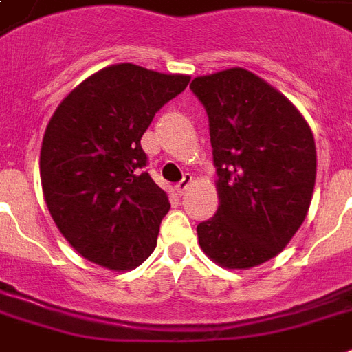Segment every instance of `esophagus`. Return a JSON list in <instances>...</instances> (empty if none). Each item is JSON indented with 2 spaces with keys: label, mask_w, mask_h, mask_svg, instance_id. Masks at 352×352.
Masks as SVG:
<instances>
[{
  "label": "esophagus",
  "mask_w": 352,
  "mask_h": 352,
  "mask_svg": "<svg viewBox=\"0 0 352 352\" xmlns=\"http://www.w3.org/2000/svg\"><path fill=\"white\" fill-rule=\"evenodd\" d=\"M192 182H193L192 175H188V173H186V175H184V179H182V181L179 182V184H177V186H175V192L179 193V195H182V193L186 192L188 188L192 186Z\"/></svg>",
  "instance_id": "esophagus-1"
}]
</instances>
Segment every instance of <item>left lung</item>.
<instances>
[{
	"instance_id": "1",
	"label": "left lung",
	"mask_w": 352,
	"mask_h": 352,
	"mask_svg": "<svg viewBox=\"0 0 352 352\" xmlns=\"http://www.w3.org/2000/svg\"><path fill=\"white\" fill-rule=\"evenodd\" d=\"M206 107L219 208L197 226L201 250L228 270L272 259L305 221L316 144L298 107L243 67L190 84Z\"/></svg>"
}]
</instances>
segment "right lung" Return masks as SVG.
<instances>
[{
	"label": "right lung",
	"instance_id": "right-lung-1",
	"mask_svg": "<svg viewBox=\"0 0 352 352\" xmlns=\"http://www.w3.org/2000/svg\"><path fill=\"white\" fill-rule=\"evenodd\" d=\"M188 82V74L115 63L76 85L47 124L43 197L58 230L87 261L124 272L155 250L170 201L142 171L140 138Z\"/></svg>",
	"mask_w": 352,
	"mask_h": 352
}]
</instances>
